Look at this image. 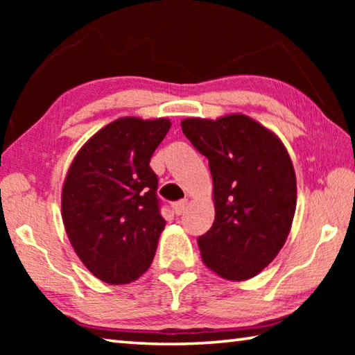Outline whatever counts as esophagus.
I'll use <instances>...</instances> for the list:
<instances>
[{
	"label": "esophagus",
	"mask_w": 355,
	"mask_h": 355,
	"mask_svg": "<svg viewBox=\"0 0 355 355\" xmlns=\"http://www.w3.org/2000/svg\"><path fill=\"white\" fill-rule=\"evenodd\" d=\"M186 208H188V199H183V200H178L173 203V211L175 214H183L186 211Z\"/></svg>",
	"instance_id": "34e87169"
}]
</instances>
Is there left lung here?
<instances>
[{
  "mask_svg": "<svg viewBox=\"0 0 355 355\" xmlns=\"http://www.w3.org/2000/svg\"><path fill=\"white\" fill-rule=\"evenodd\" d=\"M184 136L208 158L214 222L199 236L203 263L228 280L255 277L290 233L296 175L280 139L243 114L186 119Z\"/></svg>",
  "mask_w": 355,
  "mask_h": 355,
  "instance_id": "left-lung-1",
  "label": "left lung"
}]
</instances>
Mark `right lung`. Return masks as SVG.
<instances>
[{
	"instance_id": "add662e5",
	"label": "right lung",
	"mask_w": 355,
	"mask_h": 355,
	"mask_svg": "<svg viewBox=\"0 0 355 355\" xmlns=\"http://www.w3.org/2000/svg\"><path fill=\"white\" fill-rule=\"evenodd\" d=\"M167 119L123 117L75 156L62 188V220L76 255L95 277L130 284L147 271L166 220L150 167Z\"/></svg>"
}]
</instances>
